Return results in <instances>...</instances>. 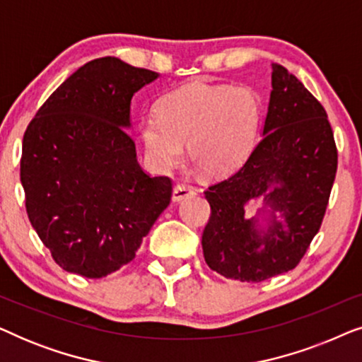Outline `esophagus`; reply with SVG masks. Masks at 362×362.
<instances>
[{"label": "esophagus", "instance_id": "obj_1", "mask_svg": "<svg viewBox=\"0 0 362 362\" xmlns=\"http://www.w3.org/2000/svg\"><path fill=\"white\" fill-rule=\"evenodd\" d=\"M192 196H196V189L189 185H177L175 189H173V201L175 202H181Z\"/></svg>", "mask_w": 362, "mask_h": 362}]
</instances>
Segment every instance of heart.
Masks as SVG:
<instances>
[{
    "label": "heart",
    "mask_w": 362,
    "mask_h": 362,
    "mask_svg": "<svg viewBox=\"0 0 362 362\" xmlns=\"http://www.w3.org/2000/svg\"><path fill=\"white\" fill-rule=\"evenodd\" d=\"M262 107L249 87L191 82L160 98L156 117L140 123L148 161L170 171L185 155L204 176L235 171L254 146Z\"/></svg>",
    "instance_id": "1"
}]
</instances>
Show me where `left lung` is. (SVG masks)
<instances>
[{
  "label": "left lung",
  "instance_id": "8db88e82",
  "mask_svg": "<svg viewBox=\"0 0 362 362\" xmlns=\"http://www.w3.org/2000/svg\"><path fill=\"white\" fill-rule=\"evenodd\" d=\"M262 135L244 165L204 191L211 217L202 252L226 279L264 281L295 269L318 234L338 170L323 105L280 64H272ZM252 199H264V207L247 220Z\"/></svg>",
  "mask_w": 362,
  "mask_h": 362
}]
</instances>
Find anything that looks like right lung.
<instances>
[{
  "label": "right lung",
  "mask_w": 362,
  "mask_h": 362,
  "mask_svg": "<svg viewBox=\"0 0 362 362\" xmlns=\"http://www.w3.org/2000/svg\"><path fill=\"white\" fill-rule=\"evenodd\" d=\"M160 74L117 57L77 69L39 108L23 138L21 185L31 226L64 270L102 279L135 259L171 201L128 135L132 98Z\"/></svg>",
  "instance_id": "add662e5"
}]
</instances>
